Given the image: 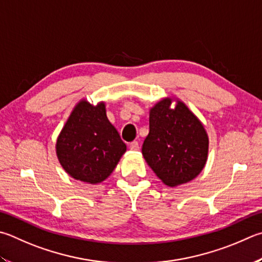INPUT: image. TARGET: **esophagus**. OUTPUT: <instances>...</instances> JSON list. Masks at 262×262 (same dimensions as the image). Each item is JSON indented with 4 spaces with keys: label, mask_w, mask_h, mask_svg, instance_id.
<instances>
[{
    "label": "esophagus",
    "mask_w": 262,
    "mask_h": 262,
    "mask_svg": "<svg viewBox=\"0 0 262 262\" xmlns=\"http://www.w3.org/2000/svg\"><path fill=\"white\" fill-rule=\"evenodd\" d=\"M129 149L130 150H134V151L139 150V142H137V141L130 142V143H129Z\"/></svg>",
    "instance_id": "34e87169"
}]
</instances>
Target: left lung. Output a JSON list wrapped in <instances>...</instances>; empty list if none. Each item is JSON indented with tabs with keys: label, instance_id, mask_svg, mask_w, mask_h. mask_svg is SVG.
I'll list each match as a JSON object with an SVG mask.
<instances>
[{
	"label": "left lung",
	"instance_id": "8db88e82",
	"mask_svg": "<svg viewBox=\"0 0 262 262\" xmlns=\"http://www.w3.org/2000/svg\"><path fill=\"white\" fill-rule=\"evenodd\" d=\"M170 98L150 111V130L142 146L147 165L166 185L187 183L202 172L208 152V137L202 122L184 105L172 110Z\"/></svg>",
	"mask_w": 262,
	"mask_h": 262
}]
</instances>
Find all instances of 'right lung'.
<instances>
[{"instance_id": "add662e5", "label": "right lung", "mask_w": 262, "mask_h": 262, "mask_svg": "<svg viewBox=\"0 0 262 262\" xmlns=\"http://www.w3.org/2000/svg\"><path fill=\"white\" fill-rule=\"evenodd\" d=\"M57 156L71 177L98 183L110 175L126 151L118 130L107 120L105 105L80 102L60 132Z\"/></svg>"}]
</instances>
